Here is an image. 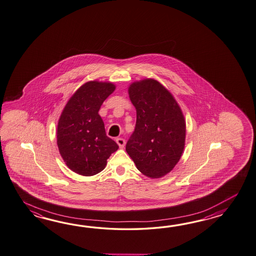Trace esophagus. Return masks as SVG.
<instances>
[{
	"label": "esophagus",
	"instance_id": "34e87169",
	"mask_svg": "<svg viewBox=\"0 0 256 256\" xmlns=\"http://www.w3.org/2000/svg\"><path fill=\"white\" fill-rule=\"evenodd\" d=\"M116 143L120 146V148H124L126 144L125 140L122 138H116Z\"/></svg>",
	"mask_w": 256,
	"mask_h": 256
}]
</instances>
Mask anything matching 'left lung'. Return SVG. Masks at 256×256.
<instances>
[{"instance_id": "obj_1", "label": "left lung", "mask_w": 256, "mask_h": 256, "mask_svg": "<svg viewBox=\"0 0 256 256\" xmlns=\"http://www.w3.org/2000/svg\"><path fill=\"white\" fill-rule=\"evenodd\" d=\"M128 96L136 121L126 150L142 174L162 178L176 167L184 150L186 124L182 109L170 92L152 78L131 82Z\"/></svg>"}]
</instances>
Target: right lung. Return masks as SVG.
Segmentation results:
<instances>
[{
  "instance_id": "obj_1",
  "label": "right lung",
  "mask_w": 256,
  "mask_h": 256,
  "mask_svg": "<svg viewBox=\"0 0 256 256\" xmlns=\"http://www.w3.org/2000/svg\"><path fill=\"white\" fill-rule=\"evenodd\" d=\"M116 90L111 82L89 80L68 99L58 118L57 144L65 164L84 176L102 172L118 145L106 134L98 114L104 101Z\"/></svg>"
}]
</instances>
